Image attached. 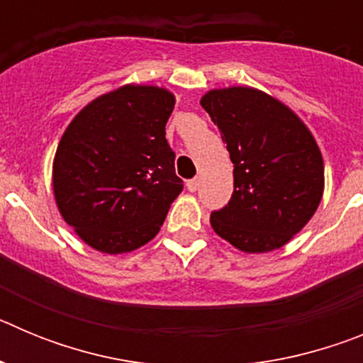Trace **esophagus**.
<instances>
[{"instance_id":"obj_1","label":"esophagus","mask_w":363,"mask_h":363,"mask_svg":"<svg viewBox=\"0 0 363 363\" xmlns=\"http://www.w3.org/2000/svg\"><path fill=\"white\" fill-rule=\"evenodd\" d=\"M187 191L196 192L198 191V179H189L187 182Z\"/></svg>"}]
</instances>
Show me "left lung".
Listing matches in <instances>:
<instances>
[{
  "instance_id": "1",
  "label": "left lung",
  "mask_w": 363,
  "mask_h": 363,
  "mask_svg": "<svg viewBox=\"0 0 363 363\" xmlns=\"http://www.w3.org/2000/svg\"><path fill=\"white\" fill-rule=\"evenodd\" d=\"M200 104L234 163L230 201L211 214L214 233L249 255L280 249L322 201L318 143L296 112L252 86L213 89Z\"/></svg>"
}]
</instances>
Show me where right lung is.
Listing matches in <instances>:
<instances>
[{
  "mask_svg": "<svg viewBox=\"0 0 363 363\" xmlns=\"http://www.w3.org/2000/svg\"><path fill=\"white\" fill-rule=\"evenodd\" d=\"M174 104L163 86L127 83L86 104L63 133L54 200L96 251L123 255L149 243L184 189L165 140Z\"/></svg>",
  "mask_w": 363,
  "mask_h": 363,
  "instance_id": "obj_1",
  "label": "right lung"
}]
</instances>
